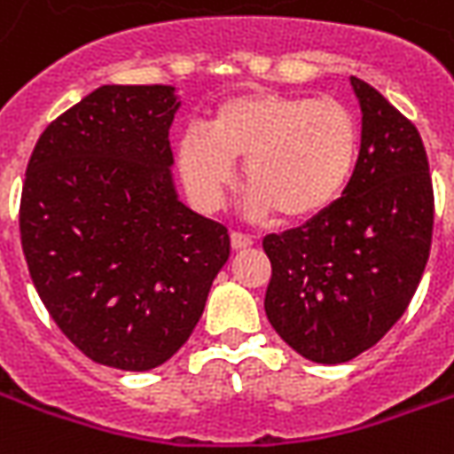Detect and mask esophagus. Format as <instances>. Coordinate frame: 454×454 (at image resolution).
Returning a JSON list of instances; mask_svg holds the SVG:
<instances>
[{"label":"esophagus","instance_id":"34e87169","mask_svg":"<svg viewBox=\"0 0 454 454\" xmlns=\"http://www.w3.org/2000/svg\"><path fill=\"white\" fill-rule=\"evenodd\" d=\"M253 243H255V240H253V236H247V233H243V231H233V233H231V246H233V250L250 247Z\"/></svg>","mask_w":454,"mask_h":454}]
</instances>
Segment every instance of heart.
Here are the masks:
<instances>
[{"label":"heart","mask_w":454,"mask_h":454,"mask_svg":"<svg viewBox=\"0 0 454 454\" xmlns=\"http://www.w3.org/2000/svg\"><path fill=\"white\" fill-rule=\"evenodd\" d=\"M360 123L338 99L257 90L231 97L204 129L182 133L179 177L201 208L221 207L243 160L247 208L255 216L309 221L342 197L360 160Z\"/></svg>","instance_id":"heart-1"}]
</instances>
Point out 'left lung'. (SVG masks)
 Segmentation results:
<instances>
[{"label": "left lung", "mask_w": 454, "mask_h": 454, "mask_svg": "<svg viewBox=\"0 0 454 454\" xmlns=\"http://www.w3.org/2000/svg\"><path fill=\"white\" fill-rule=\"evenodd\" d=\"M350 84L362 109L350 184L324 214L262 240L272 262L267 318L289 348L321 364L352 360L389 333L419 289L433 238L419 130L374 87Z\"/></svg>", "instance_id": "8db88e82"}]
</instances>
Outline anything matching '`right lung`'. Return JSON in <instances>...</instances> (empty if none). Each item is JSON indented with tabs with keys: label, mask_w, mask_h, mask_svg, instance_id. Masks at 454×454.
Returning a JSON list of instances; mask_svg holds the SVG:
<instances>
[{
	"label": "right lung",
	"mask_w": 454,
	"mask_h": 454,
	"mask_svg": "<svg viewBox=\"0 0 454 454\" xmlns=\"http://www.w3.org/2000/svg\"><path fill=\"white\" fill-rule=\"evenodd\" d=\"M168 84H104L41 133L19 231L58 328L90 360L145 372L187 342L231 253L228 228L177 199Z\"/></svg>",
	"instance_id": "right-lung-1"
}]
</instances>
